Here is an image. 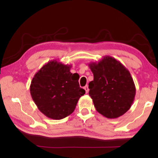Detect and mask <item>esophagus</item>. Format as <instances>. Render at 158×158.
I'll return each mask as SVG.
<instances>
[{"mask_svg": "<svg viewBox=\"0 0 158 158\" xmlns=\"http://www.w3.org/2000/svg\"><path fill=\"white\" fill-rule=\"evenodd\" d=\"M84 90H85V93H89V87H88V85H85V86H84Z\"/></svg>", "mask_w": 158, "mask_h": 158, "instance_id": "1", "label": "esophagus"}]
</instances>
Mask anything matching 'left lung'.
<instances>
[{
  "label": "left lung",
  "instance_id": "8db88e82",
  "mask_svg": "<svg viewBox=\"0 0 158 158\" xmlns=\"http://www.w3.org/2000/svg\"><path fill=\"white\" fill-rule=\"evenodd\" d=\"M89 66L94 77L89 84V95L97 111L107 118H116L126 113L136 94L135 83L128 69L109 56Z\"/></svg>",
  "mask_w": 158,
  "mask_h": 158
}]
</instances>
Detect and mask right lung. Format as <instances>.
Wrapping results in <instances>:
<instances>
[{
	"mask_svg": "<svg viewBox=\"0 0 158 158\" xmlns=\"http://www.w3.org/2000/svg\"><path fill=\"white\" fill-rule=\"evenodd\" d=\"M71 67L51 60L32 79L31 97L39 110L49 118L60 120L70 115L85 94L79 86V75L70 73Z\"/></svg>",
	"mask_w": 158,
	"mask_h": 158,
	"instance_id": "1",
	"label": "right lung"
}]
</instances>
